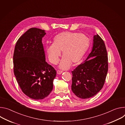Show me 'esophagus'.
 I'll return each mask as SVG.
<instances>
[{
	"mask_svg": "<svg viewBox=\"0 0 125 125\" xmlns=\"http://www.w3.org/2000/svg\"><path fill=\"white\" fill-rule=\"evenodd\" d=\"M62 73H63V72L62 71H58L57 72V73L58 74H60Z\"/></svg>",
	"mask_w": 125,
	"mask_h": 125,
	"instance_id": "esophagus-1",
	"label": "esophagus"
}]
</instances>
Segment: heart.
<instances>
[{
  "label": "heart",
  "instance_id": "1",
  "mask_svg": "<svg viewBox=\"0 0 125 125\" xmlns=\"http://www.w3.org/2000/svg\"><path fill=\"white\" fill-rule=\"evenodd\" d=\"M89 44L88 38L83 34L69 31L62 32L55 36L52 44L47 45L45 52L49 62L57 64L62 52V59L60 68L67 69L72 63L77 65L86 52Z\"/></svg>",
  "mask_w": 125,
  "mask_h": 125
}]
</instances>
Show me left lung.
Wrapping results in <instances>:
<instances>
[{"label":"left lung","instance_id":"obj_1","mask_svg":"<svg viewBox=\"0 0 125 125\" xmlns=\"http://www.w3.org/2000/svg\"><path fill=\"white\" fill-rule=\"evenodd\" d=\"M108 62L104 41L98 34L94 35L91 52L83 63L72 72L73 93L81 99H87L99 92L107 76Z\"/></svg>","mask_w":125,"mask_h":125}]
</instances>
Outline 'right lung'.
I'll use <instances>...</instances> for the list:
<instances>
[{"label":"right lung","instance_id":"add662e5","mask_svg":"<svg viewBox=\"0 0 125 125\" xmlns=\"http://www.w3.org/2000/svg\"><path fill=\"white\" fill-rule=\"evenodd\" d=\"M46 34L36 28L29 29L18 40L13 54L14 73L18 83L25 95L35 100L50 94L57 73L46 62L42 42Z\"/></svg>","mask_w":125,"mask_h":125}]
</instances>
